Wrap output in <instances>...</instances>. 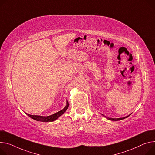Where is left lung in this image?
I'll list each match as a JSON object with an SVG mask.
<instances>
[{
	"label": "left lung",
	"mask_w": 155,
	"mask_h": 155,
	"mask_svg": "<svg viewBox=\"0 0 155 155\" xmlns=\"http://www.w3.org/2000/svg\"><path fill=\"white\" fill-rule=\"evenodd\" d=\"M128 117H123V118H107V119L110 120H112V121H118V120H123L124 118H127Z\"/></svg>",
	"instance_id": "8db88e82"
}]
</instances>
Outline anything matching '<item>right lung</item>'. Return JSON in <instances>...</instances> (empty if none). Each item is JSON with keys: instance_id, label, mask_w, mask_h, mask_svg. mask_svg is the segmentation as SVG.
Listing matches in <instances>:
<instances>
[{"instance_id": "add662e5", "label": "right lung", "mask_w": 155, "mask_h": 155, "mask_svg": "<svg viewBox=\"0 0 155 155\" xmlns=\"http://www.w3.org/2000/svg\"><path fill=\"white\" fill-rule=\"evenodd\" d=\"M68 106H69V104H68V102L67 101L66 106L65 107V108L63 110H61L60 111L57 112V113H54V114L51 115L50 116H48V117H42V116H38V115H31L27 114V113H26V114L28 117H30V118H32V119H34L35 120H37V121H44V122L53 121H55V120H57L60 116H61V115H62L63 113H64L65 112V111L67 110V109L68 108Z\"/></svg>"}]
</instances>
